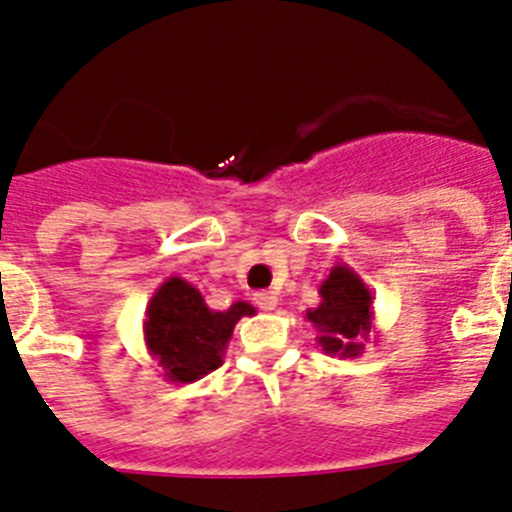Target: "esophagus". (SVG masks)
<instances>
[{
  "mask_svg": "<svg viewBox=\"0 0 512 512\" xmlns=\"http://www.w3.org/2000/svg\"><path fill=\"white\" fill-rule=\"evenodd\" d=\"M253 302L259 304V309H264V312H271L279 304V297H276V292H259L253 297Z\"/></svg>",
  "mask_w": 512,
  "mask_h": 512,
  "instance_id": "34e87169",
  "label": "esophagus"
}]
</instances>
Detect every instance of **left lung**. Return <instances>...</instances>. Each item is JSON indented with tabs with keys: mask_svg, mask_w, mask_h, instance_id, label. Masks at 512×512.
<instances>
[{
	"mask_svg": "<svg viewBox=\"0 0 512 512\" xmlns=\"http://www.w3.org/2000/svg\"><path fill=\"white\" fill-rule=\"evenodd\" d=\"M304 320L317 330L322 353L360 358L365 342L375 337L373 292L348 264H335L320 284V304L307 309Z\"/></svg>",
	"mask_w": 512,
	"mask_h": 512,
	"instance_id": "left-lung-1",
	"label": "left lung"
}]
</instances>
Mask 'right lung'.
I'll use <instances>...</instances> for the list:
<instances>
[{"label": "right lung", "instance_id": "add662e5", "mask_svg": "<svg viewBox=\"0 0 512 512\" xmlns=\"http://www.w3.org/2000/svg\"><path fill=\"white\" fill-rule=\"evenodd\" d=\"M256 309L233 302L218 312L210 309L200 289L182 276H170L152 294L144 312V345L170 383H192L223 365V355L241 317Z\"/></svg>", "mask_w": 512, "mask_h": 512}]
</instances>
